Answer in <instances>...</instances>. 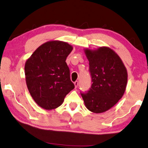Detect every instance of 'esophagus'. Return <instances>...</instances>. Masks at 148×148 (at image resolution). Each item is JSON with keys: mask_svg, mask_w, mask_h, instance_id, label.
Here are the masks:
<instances>
[{"mask_svg": "<svg viewBox=\"0 0 148 148\" xmlns=\"http://www.w3.org/2000/svg\"><path fill=\"white\" fill-rule=\"evenodd\" d=\"M74 85H75V88H76L77 87V86H78V85H79V82L77 81H76L75 82H74Z\"/></svg>", "mask_w": 148, "mask_h": 148, "instance_id": "34e87169", "label": "esophagus"}]
</instances>
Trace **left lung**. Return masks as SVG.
Masks as SVG:
<instances>
[{"label": "left lung", "mask_w": 148, "mask_h": 148, "mask_svg": "<svg viewBox=\"0 0 148 148\" xmlns=\"http://www.w3.org/2000/svg\"><path fill=\"white\" fill-rule=\"evenodd\" d=\"M89 61L91 88L81 96L88 110L103 113L119 102L126 90L128 73L119 56L108 47L84 49Z\"/></svg>", "instance_id": "obj_1"}]
</instances>
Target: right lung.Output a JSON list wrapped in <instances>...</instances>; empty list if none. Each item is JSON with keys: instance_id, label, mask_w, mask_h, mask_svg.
<instances>
[{"instance_id": "add662e5", "label": "right lung", "mask_w": 148, "mask_h": 148, "mask_svg": "<svg viewBox=\"0 0 148 148\" xmlns=\"http://www.w3.org/2000/svg\"><path fill=\"white\" fill-rule=\"evenodd\" d=\"M73 47L51 40L38 47L25 63L26 85L36 103L50 110L61 106L75 87L65 61Z\"/></svg>"}]
</instances>
